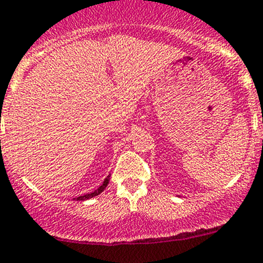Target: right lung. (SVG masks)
<instances>
[{"label":"right lung","instance_id":"obj_1","mask_svg":"<svg viewBox=\"0 0 263 263\" xmlns=\"http://www.w3.org/2000/svg\"><path fill=\"white\" fill-rule=\"evenodd\" d=\"M108 184H109V176H108L107 179L104 180V182H103V184L100 185V186H99L95 192L88 193V194H84V196H81V197H77V198H74V199H77V201H86V199H90V198H92V197L99 196V194H100V193H102L105 187H107Z\"/></svg>","mask_w":263,"mask_h":263}]
</instances>
